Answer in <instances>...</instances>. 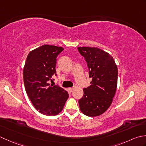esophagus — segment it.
<instances>
[{
	"label": "esophagus",
	"instance_id": "1",
	"mask_svg": "<svg viewBox=\"0 0 146 146\" xmlns=\"http://www.w3.org/2000/svg\"><path fill=\"white\" fill-rule=\"evenodd\" d=\"M73 89H74L73 88H68V90H69L71 92H72L73 90Z\"/></svg>",
	"mask_w": 146,
	"mask_h": 146
}]
</instances>
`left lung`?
<instances>
[{
  "instance_id": "8db88e82",
  "label": "left lung",
  "mask_w": 146,
  "mask_h": 146,
  "mask_svg": "<svg viewBox=\"0 0 146 146\" xmlns=\"http://www.w3.org/2000/svg\"><path fill=\"white\" fill-rule=\"evenodd\" d=\"M85 58L92 78L90 85L83 89V97L79 100L80 109L88 117L104 113L112 102L117 86L118 69L113 58L97 48L79 47Z\"/></svg>"
}]
</instances>
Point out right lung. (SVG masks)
Segmentation results:
<instances>
[{
	"label": "right lung",
	"instance_id": "add662e5",
	"mask_svg": "<svg viewBox=\"0 0 146 146\" xmlns=\"http://www.w3.org/2000/svg\"><path fill=\"white\" fill-rule=\"evenodd\" d=\"M62 47L43 45L31 51L26 60L23 75L26 92L34 107L48 116L56 115L63 109L69 94L59 86H51L56 76V63Z\"/></svg>",
	"mask_w": 146,
	"mask_h": 146
}]
</instances>
